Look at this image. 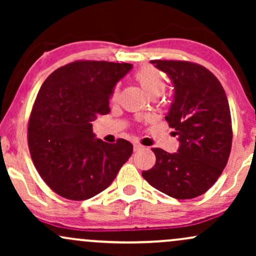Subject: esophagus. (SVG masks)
Instances as JSON below:
<instances>
[{
	"label": "esophagus",
	"instance_id": "1",
	"mask_svg": "<svg viewBox=\"0 0 256 256\" xmlns=\"http://www.w3.org/2000/svg\"><path fill=\"white\" fill-rule=\"evenodd\" d=\"M142 149H144V146H143L138 144V143H134V152H140V150H142Z\"/></svg>",
	"mask_w": 256,
	"mask_h": 256
}]
</instances>
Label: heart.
Segmentation results:
<instances>
[{
  "label": "heart",
  "instance_id": "1",
  "mask_svg": "<svg viewBox=\"0 0 256 256\" xmlns=\"http://www.w3.org/2000/svg\"><path fill=\"white\" fill-rule=\"evenodd\" d=\"M134 80L140 84V86L150 98H158V96H160L166 88L165 79H164L162 74L156 68H154L152 66H146L143 68L138 70L134 73ZM116 94H118V88L114 89L112 98L116 100Z\"/></svg>",
  "mask_w": 256,
  "mask_h": 256
}]
</instances>
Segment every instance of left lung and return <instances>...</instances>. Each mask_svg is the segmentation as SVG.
Returning <instances> with one entry per match:
<instances>
[{
    "mask_svg": "<svg viewBox=\"0 0 256 256\" xmlns=\"http://www.w3.org/2000/svg\"><path fill=\"white\" fill-rule=\"evenodd\" d=\"M150 62L171 79L174 95L165 116L179 148H154L156 162L143 178L173 198H198L210 189L228 164L232 143L230 107L220 82L201 64L188 61Z\"/></svg>",
    "mask_w": 256,
    "mask_h": 256,
    "instance_id": "1",
    "label": "left lung"
}]
</instances>
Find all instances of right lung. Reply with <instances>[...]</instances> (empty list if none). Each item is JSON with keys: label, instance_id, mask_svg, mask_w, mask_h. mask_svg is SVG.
Masks as SVG:
<instances>
[{"label": "right lung", "instance_id": "add662e5", "mask_svg": "<svg viewBox=\"0 0 256 256\" xmlns=\"http://www.w3.org/2000/svg\"><path fill=\"white\" fill-rule=\"evenodd\" d=\"M130 64L76 61L60 67L40 86L28 122V149L46 185L64 198L83 201L112 184L134 146L96 138L92 124L110 113L114 88Z\"/></svg>", "mask_w": 256, "mask_h": 256}]
</instances>
